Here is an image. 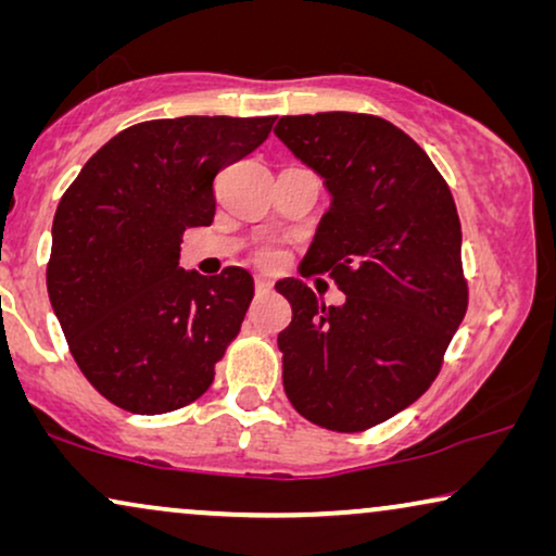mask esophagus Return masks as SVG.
<instances>
[{
    "instance_id": "34e87169",
    "label": "esophagus",
    "mask_w": 556,
    "mask_h": 556,
    "mask_svg": "<svg viewBox=\"0 0 556 556\" xmlns=\"http://www.w3.org/2000/svg\"><path fill=\"white\" fill-rule=\"evenodd\" d=\"M273 288V283L265 276H255V293L257 295H263V293H268Z\"/></svg>"
}]
</instances>
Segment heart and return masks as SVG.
Instances as JSON below:
<instances>
[{
    "label": "heart",
    "instance_id": "heart-1",
    "mask_svg": "<svg viewBox=\"0 0 556 556\" xmlns=\"http://www.w3.org/2000/svg\"><path fill=\"white\" fill-rule=\"evenodd\" d=\"M261 261L263 263H273V261H276V250H263V253H261Z\"/></svg>",
    "mask_w": 556,
    "mask_h": 556
}]
</instances>
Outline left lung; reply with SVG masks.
Returning <instances> with one entry per match:
<instances>
[{"label":"left lung","mask_w":556,"mask_h":556,"mask_svg":"<svg viewBox=\"0 0 556 556\" xmlns=\"http://www.w3.org/2000/svg\"><path fill=\"white\" fill-rule=\"evenodd\" d=\"M273 131L331 194L301 270L329 273L346 295L326 306L303 280H278L293 308L278 333L283 390L326 430L375 428L428 390L466 316L458 210L430 156L390 121L306 113Z\"/></svg>","instance_id":"left-lung-1"}]
</instances>
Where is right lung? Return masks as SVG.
I'll use <instances>...</instances> for the list:
<instances>
[{
  "label": "right lung",
  "instance_id": "add662e5",
  "mask_svg": "<svg viewBox=\"0 0 556 556\" xmlns=\"http://www.w3.org/2000/svg\"><path fill=\"white\" fill-rule=\"evenodd\" d=\"M276 116L143 121L96 151L52 219L48 293L73 359L105 400L172 413L215 379L253 276L179 268L181 235L215 217L212 181L268 139Z\"/></svg>",
  "mask_w": 556,
  "mask_h": 556
}]
</instances>
